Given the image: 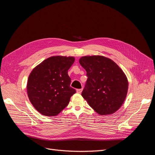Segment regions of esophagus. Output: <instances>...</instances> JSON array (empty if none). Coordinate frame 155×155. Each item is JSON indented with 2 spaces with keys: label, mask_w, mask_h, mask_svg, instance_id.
Wrapping results in <instances>:
<instances>
[{
  "label": "esophagus",
  "mask_w": 155,
  "mask_h": 155,
  "mask_svg": "<svg viewBox=\"0 0 155 155\" xmlns=\"http://www.w3.org/2000/svg\"><path fill=\"white\" fill-rule=\"evenodd\" d=\"M82 91H83V89L82 88H79V89H77V92L78 93H79V94H80V93H81V92H82Z\"/></svg>",
  "instance_id": "1"
}]
</instances>
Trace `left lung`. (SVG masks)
<instances>
[{
  "label": "left lung",
  "mask_w": 155,
  "mask_h": 155,
  "mask_svg": "<svg viewBox=\"0 0 155 155\" xmlns=\"http://www.w3.org/2000/svg\"><path fill=\"white\" fill-rule=\"evenodd\" d=\"M79 63L88 77L81 95L88 105L101 115L118 110L128 90V81L122 70L113 61L100 55L82 57Z\"/></svg>",
  "instance_id": "8db88e82"
}]
</instances>
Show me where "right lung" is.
I'll return each instance as SVG.
<instances>
[{
    "label": "right lung",
    "mask_w": 155,
    "mask_h": 155,
    "mask_svg": "<svg viewBox=\"0 0 155 155\" xmlns=\"http://www.w3.org/2000/svg\"><path fill=\"white\" fill-rule=\"evenodd\" d=\"M74 57L53 56L34 68L27 83V93L35 109L41 114L54 116L60 113L76 92L70 87L68 70Z\"/></svg>",
    "instance_id": "right-lung-1"
}]
</instances>
